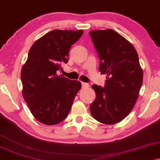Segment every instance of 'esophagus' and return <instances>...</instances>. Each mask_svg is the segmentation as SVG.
<instances>
[{
	"label": "esophagus",
	"mask_w": 160,
	"mask_h": 160,
	"mask_svg": "<svg viewBox=\"0 0 160 160\" xmlns=\"http://www.w3.org/2000/svg\"><path fill=\"white\" fill-rule=\"evenodd\" d=\"M82 88H85L89 87V84H88V83H87L82 82Z\"/></svg>",
	"instance_id": "34e87169"
}]
</instances>
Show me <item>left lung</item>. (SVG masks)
Wrapping results in <instances>:
<instances>
[{"instance_id": "1", "label": "left lung", "mask_w": 160, "mask_h": 160, "mask_svg": "<svg viewBox=\"0 0 160 160\" xmlns=\"http://www.w3.org/2000/svg\"><path fill=\"white\" fill-rule=\"evenodd\" d=\"M100 59L99 72L107 74L104 87L92 86L96 99L92 117L105 124L121 122L133 109L143 82L138 54L132 44L112 29L91 31Z\"/></svg>"}]
</instances>
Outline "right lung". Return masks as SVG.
Segmentation results:
<instances>
[{
    "label": "right lung",
    "mask_w": 160,
    "mask_h": 160,
    "mask_svg": "<svg viewBox=\"0 0 160 160\" xmlns=\"http://www.w3.org/2000/svg\"><path fill=\"white\" fill-rule=\"evenodd\" d=\"M83 30H53L38 39L30 48L21 69L23 97L33 116L46 125L64 120L69 113L82 83L70 80L58 71L68 62L72 46Z\"/></svg>",
    "instance_id": "add662e5"
}]
</instances>
